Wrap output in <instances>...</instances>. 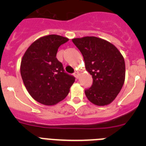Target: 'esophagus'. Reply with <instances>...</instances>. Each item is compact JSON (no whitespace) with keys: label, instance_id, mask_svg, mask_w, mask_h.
Listing matches in <instances>:
<instances>
[{"label":"esophagus","instance_id":"esophagus-1","mask_svg":"<svg viewBox=\"0 0 146 146\" xmlns=\"http://www.w3.org/2000/svg\"><path fill=\"white\" fill-rule=\"evenodd\" d=\"M74 76L76 77V78H78V76H79V73H78V72H74Z\"/></svg>","mask_w":146,"mask_h":146}]
</instances>
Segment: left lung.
<instances>
[{
  "label": "left lung",
  "instance_id": "1",
  "mask_svg": "<svg viewBox=\"0 0 146 146\" xmlns=\"http://www.w3.org/2000/svg\"><path fill=\"white\" fill-rule=\"evenodd\" d=\"M72 42L81 52L86 70L92 75V86L85 90L86 97L98 106L109 104L124 83L123 57L114 45L97 37L73 38Z\"/></svg>",
  "mask_w": 146,
  "mask_h": 146
}]
</instances>
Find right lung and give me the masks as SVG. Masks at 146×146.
<instances>
[{
    "mask_svg": "<svg viewBox=\"0 0 146 146\" xmlns=\"http://www.w3.org/2000/svg\"><path fill=\"white\" fill-rule=\"evenodd\" d=\"M68 41L58 35H48L35 41L23 55L22 79L30 95L41 104L54 105L62 101L75 80L56 58L59 47Z\"/></svg>",
    "mask_w": 146,
    "mask_h": 146,
    "instance_id": "right-lung-1",
    "label": "right lung"
}]
</instances>
